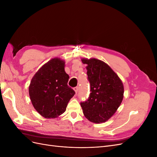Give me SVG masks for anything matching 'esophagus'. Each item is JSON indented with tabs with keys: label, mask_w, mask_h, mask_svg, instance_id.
I'll use <instances>...</instances> for the list:
<instances>
[{
	"label": "esophagus",
	"mask_w": 157,
	"mask_h": 157,
	"mask_svg": "<svg viewBox=\"0 0 157 157\" xmlns=\"http://www.w3.org/2000/svg\"><path fill=\"white\" fill-rule=\"evenodd\" d=\"M74 90H75V92L76 94H77V92H78V86L75 87V88H74Z\"/></svg>",
	"instance_id": "esophagus-1"
}]
</instances>
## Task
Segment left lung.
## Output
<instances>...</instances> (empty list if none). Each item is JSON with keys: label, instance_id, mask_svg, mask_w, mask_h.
Returning a JSON list of instances; mask_svg holds the SVG:
<instances>
[{"label": "left lung", "instance_id": "obj_1", "mask_svg": "<svg viewBox=\"0 0 157 157\" xmlns=\"http://www.w3.org/2000/svg\"><path fill=\"white\" fill-rule=\"evenodd\" d=\"M86 64L90 84V97L80 103L84 115L94 123L107 121L121 105L124 97V85L109 65L96 58H82Z\"/></svg>", "mask_w": 157, "mask_h": 157}]
</instances>
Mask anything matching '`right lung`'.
I'll use <instances>...</instances> for the list:
<instances>
[{"label": "right lung", "instance_id": "right-lung-1", "mask_svg": "<svg viewBox=\"0 0 157 157\" xmlns=\"http://www.w3.org/2000/svg\"><path fill=\"white\" fill-rule=\"evenodd\" d=\"M65 61L51 59L38 70L29 86L31 103L45 118H55L65 111L75 94L67 82L69 76L65 71Z\"/></svg>", "mask_w": 157, "mask_h": 157}]
</instances>
